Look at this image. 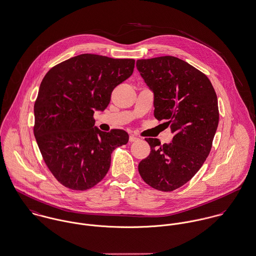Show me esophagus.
Returning a JSON list of instances; mask_svg holds the SVG:
<instances>
[{
  "mask_svg": "<svg viewBox=\"0 0 256 256\" xmlns=\"http://www.w3.org/2000/svg\"><path fill=\"white\" fill-rule=\"evenodd\" d=\"M139 138H137V137H135V136H133V135H131L130 137H129V142H136V140H138Z\"/></svg>",
  "mask_w": 256,
  "mask_h": 256,
  "instance_id": "1",
  "label": "esophagus"
}]
</instances>
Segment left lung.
<instances>
[{"instance_id": "obj_1", "label": "left lung", "mask_w": 256, "mask_h": 256, "mask_svg": "<svg viewBox=\"0 0 256 256\" xmlns=\"http://www.w3.org/2000/svg\"><path fill=\"white\" fill-rule=\"evenodd\" d=\"M137 70L154 92V117L167 120L172 142L146 138L150 156L139 163L142 179L171 192L188 182L210 154L219 122L217 96L206 74L171 56L138 60Z\"/></svg>"}]
</instances>
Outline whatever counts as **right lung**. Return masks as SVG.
I'll use <instances>...</instances> for the list:
<instances>
[{
	"instance_id": "obj_1",
	"label": "right lung",
	"mask_w": 256,
	"mask_h": 256,
	"mask_svg": "<svg viewBox=\"0 0 256 256\" xmlns=\"http://www.w3.org/2000/svg\"><path fill=\"white\" fill-rule=\"evenodd\" d=\"M132 58L83 54L48 71L34 104V135L48 168L64 186L85 190L110 167L112 152L126 144L124 130L102 132L94 110H104L114 89L128 79Z\"/></svg>"
}]
</instances>
